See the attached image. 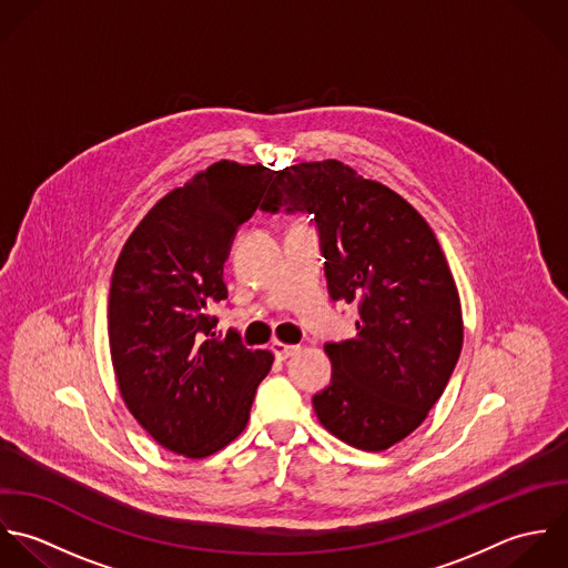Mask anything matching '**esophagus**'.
I'll list each match as a JSON object with an SVG mask.
<instances>
[{
    "label": "esophagus",
    "mask_w": 568,
    "mask_h": 568,
    "mask_svg": "<svg viewBox=\"0 0 568 568\" xmlns=\"http://www.w3.org/2000/svg\"><path fill=\"white\" fill-rule=\"evenodd\" d=\"M272 351H274V355L278 359H287V357L296 355L301 351V346L298 344H285V342L274 341L272 342Z\"/></svg>",
    "instance_id": "obj_1"
}]
</instances>
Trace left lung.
<instances>
[{"label":"left lung","mask_w":568,"mask_h":568,"mask_svg":"<svg viewBox=\"0 0 568 568\" xmlns=\"http://www.w3.org/2000/svg\"><path fill=\"white\" fill-rule=\"evenodd\" d=\"M261 209L312 215L332 298L357 305V334L325 344L334 371L314 395L321 424L357 450L395 446L428 417L463 346L458 292L433 227L338 160L285 166Z\"/></svg>","instance_id":"1"}]
</instances>
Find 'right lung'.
Here are the masks:
<instances>
[{"mask_svg": "<svg viewBox=\"0 0 568 568\" xmlns=\"http://www.w3.org/2000/svg\"><path fill=\"white\" fill-rule=\"evenodd\" d=\"M278 178L261 164L215 162L164 195L115 261L108 332L120 395L166 450L204 458L236 439L274 355L215 334L234 234Z\"/></svg>", "mask_w": 568, "mask_h": 568, "instance_id": "obj_1", "label": "right lung"}]
</instances>
